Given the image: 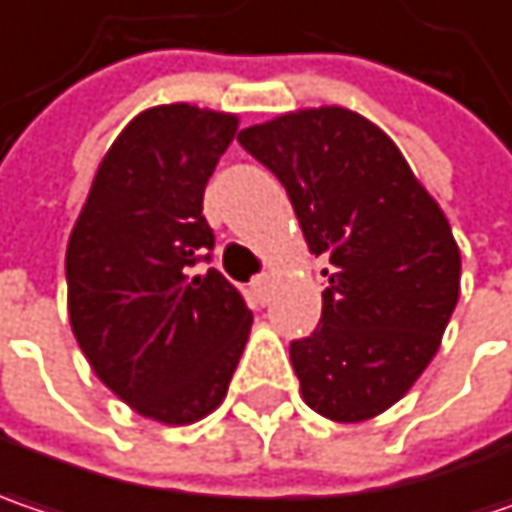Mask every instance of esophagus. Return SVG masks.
<instances>
[{"label": "esophagus", "instance_id": "1", "mask_svg": "<svg viewBox=\"0 0 512 512\" xmlns=\"http://www.w3.org/2000/svg\"><path fill=\"white\" fill-rule=\"evenodd\" d=\"M252 289H255L260 304H269V298H272V275H257L255 281H252Z\"/></svg>", "mask_w": 512, "mask_h": 512}]
</instances>
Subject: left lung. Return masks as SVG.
Listing matches in <instances>:
<instances>
[{"label":"left lung","mask_w":512,"mask_h":512,"mask_svg":"<svg viewBox=\"0 0 512 512\" xmlns=\"http://www.w3.org/2000/svg\"><path fill=\"white\" fill-rule=\"evenodd\" d=\"M237 141L286 188L327 289L321 321L289 345L304 403L362 423L435 359L461 292L446 214L376 124L318 106L246 127Z\"/></svg>","instance_id":"8db88e82"}]
</instances>
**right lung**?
Returning a JSON list of instances; mask_svg holds the SVG:
<instances>
[{"label": "right lung", "mask_w": 512, "mask_h": 512, "mask_svg": "<svg viewBox=\"0 0 512 512\" xmlns=\"http://www.w3.org/2000/svg\"><path fill=\"white\" fill-rule=\"evenodd\" d=\"M237 115L144 109L106 150L66 249L69 321L92 371L141 417L188 426L226 400L252 310L211 260L205 185Z\"/></svg>", "instance_id": "1"}]
</instances>
